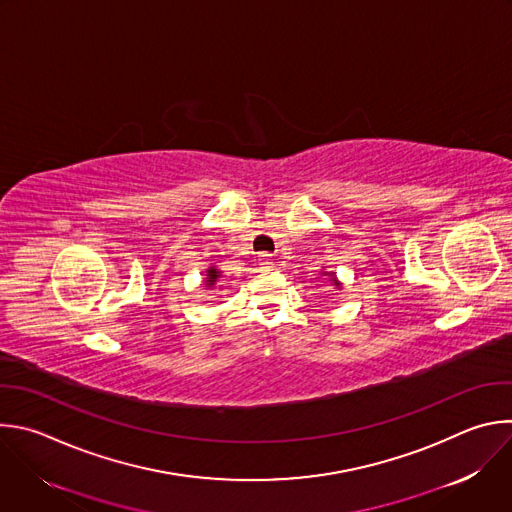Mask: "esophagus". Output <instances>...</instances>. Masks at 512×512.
<instances>
[{
  "label": "esophagus",
  "instance_id": "esophagus-1",
  "mask_svg": "<svg viewBox=\"0 0 512 512\" xmlns=\"http://www.w3.org/2000/svg\"><path fill=\"white\" fill-rule=\"evenodd\" d=\"M261 269H263V271H271V269H273V259H271L269 255H263V257H261Z\"/></svg>",
  "mask_w": 512,
  "mask_h": 512
}]
</instances>
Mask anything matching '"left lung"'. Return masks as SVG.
<instances>
[{
    "mask_svg": "<svg viewBox=\"0 0 512 512\" xmlns=\"http://www.w3.org/2000/svg\"><path fill=\"white\" fill-rule=\"evenodd\" d=\"M321 275H327V281H329L335 289H342V283H339V279L335 277L333 271H321Z\"/></svg>",
    "mask_w": 512,
    "mask_h": 512,
    "instance_id": "obj_1",
    "label": "left lung"
}]
</instances>
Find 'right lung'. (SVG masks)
Listing matches in <instances>:
<instances>
[{"instance_id":"right-lung-1","label":"right lung","mask_w":512,"mask_h":512,"mask_svg":"<svg viewBox=\"0 0 512 512\" xmlns=\"http://www.w3.org/2000/svg\"><path fill=\"white\" fill-rule=\"evenodd\" d=\"M221 277H223L221 269H219V267H215V265H211V267L205 271L203 287H205V289H213V287H217V285H219V281H221Z\"/></svg>"}]
</instances>
